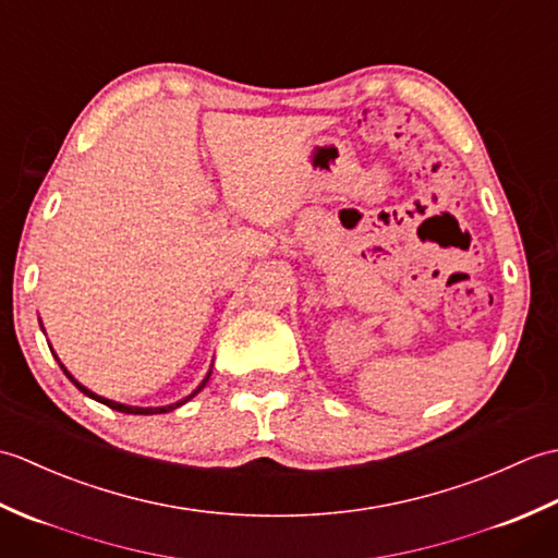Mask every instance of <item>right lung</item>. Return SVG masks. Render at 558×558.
Instances as JSON below:
<instances>
[{
    "label": "right lung",
    "instance_id": "1",
    "mask_svg": "<svg viewBox=\"0 0 558 558\" xmlns=\"http://www.w3.org/2000/svg\"><path fill=\"white\" fill-rule=\"evenodd\" d=\"M59 366H62V364H59ZM62 372L69 376V381L71 384H74L78 390H81V393H86L88 398H93V400H98V402H102V405H108V408H112V410H117V412H126V414H160V412H170V410H174V408H180V405H184V402L186 400H192L196 393H198V390L201 388H204L206 384H208V378H210V372H208V376L204 378V381H201V386L194 390V393L192 396H189V398H184L182 402H174V405H168V408H132V405H120V402H114V400H108V398H100V396H96V393H93V390H88L86 386H81L78 381H76V378L74 376H71L66 369H64V366H62Z\"/></svg>",
    "mask_w": 558,
    "mask_h": 558
}]
</instances>
